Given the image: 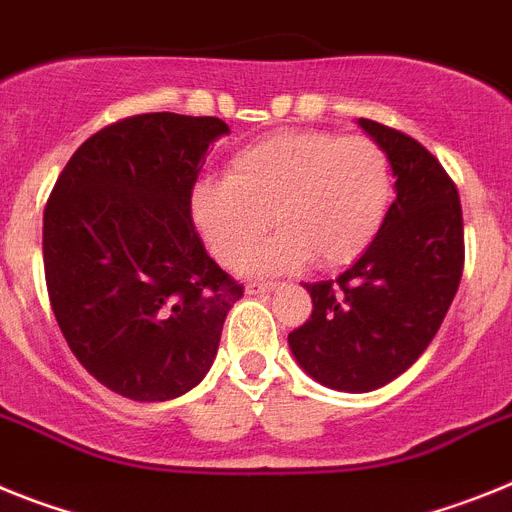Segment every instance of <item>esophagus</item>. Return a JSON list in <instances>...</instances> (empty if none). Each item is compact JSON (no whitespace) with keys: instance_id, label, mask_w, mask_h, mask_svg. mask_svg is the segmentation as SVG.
Listing matches in <instances>:
<instances>
[{"instance_id":"obj_1","label":"esophagus","mask_w":512,"mask_h":512,"mask_svg":"<svg viewBox=\"0 0 512 512\" xmlns=\"http://www.w3.org/2000/svg\"><path fill=\"white\" fill-rule=\"evenodd\" d=\"M275 288H278V283H250L244 291H247V296H262V293H270Z\"/></svg>"}]
</instances>
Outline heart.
Wrapping results in <instances>:
<instances>
[{
    "instance_id": "1",
    "label": "heart",
    "mask_w": 512,
    "mask_h": 512,
    "mask_svg": "<svg viewBox=\"0 0 512 512\" xmlns=\"http://www.w3.org/2000/svg\"><path fill=\"white\" fill-rule=\"evenodd\" d=\"M391 203L389 157L366 136L286 131L244 146L221 180L190 193V219L224 265H237L268 234L281 237L250 260L257 273L348 265L379 234Z\"/></svg>"
}]
</instances>
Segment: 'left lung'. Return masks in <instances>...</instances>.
Returning a JSON list of instances; mask_svg holds the SVG:
<instances>
[{
  "instance_id": "1",
  "label": "left lung",
  "mask_w": 512,
  "mask_h": 512,
  "mask_svg": "<svg viewBox=\"0 0 512 512\" xmlns=\"http://www.w3.org/2000/svg\"><path fill=\"white\" fill-rule=\"evenodd\" d=\"M358 126L389 157L397 198L337 281L304 283L314 309L288 335L304 373L348 394L381 389L425 353L464 273L459 190L441 162L407 133L366 118Z\"/></svg>"
}]
</instances>
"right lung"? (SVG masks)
Instances as JSON below:
<instances>
[{
	"label": "right lung",
	"instance_id": "add662e5",
	"mask_svg": "<svg viewBox=\"0 0 512 512\" xmlns=\"http://www.w3.org/2000/svg\"><path fill=\"white\" fill-rule=\"evenodd\" d=\"M221 118L146 113L102 128L59 175L43 213L51 309L87 371L133 402L198 386L242 299L208 257L190 193Z\"/></svg>",
	"mask_w": 512,
	"mask_h": 512
}]
</instances>
